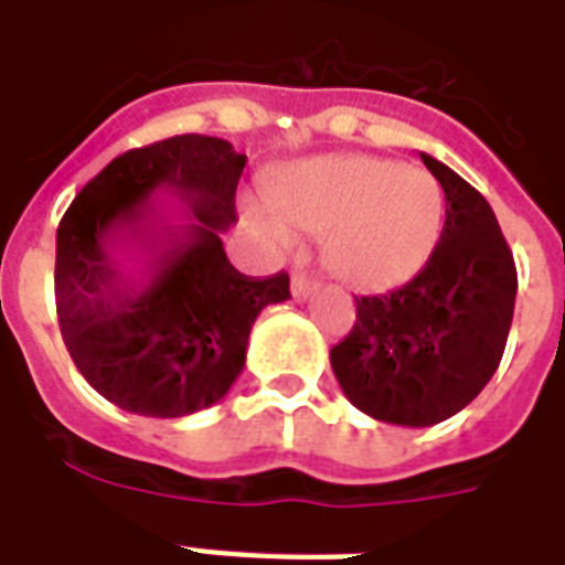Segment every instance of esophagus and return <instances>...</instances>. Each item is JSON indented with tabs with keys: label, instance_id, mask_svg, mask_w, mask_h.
Returning <instances> with one entry per match:
<instances>
[{
	"label": "esophagus",
	"instance_id": "34e87169",
	"mask_svg": "<svg viewBox=\"0 0 565 565\" xmlns=\"http://www.w3.org/2000/svg\"><path fill=\"white\" fill-rule=\"evenodd\" d=\"M290 290H292V299H296V301H305V299H310V296H313V292L319 290V284H317V281H310L308 275L296 273V275H292Z\"/></svg>",
	"mask_w": 565,
	"mask_h": 565
}]
</instances>
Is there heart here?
Segmentation results:
<instances>
[{"mask_svg": "<svg viewBox=\"0 0 565 565\" xmlns=\"http://www.w3.org/2000/svg\"><path fill=\"white\" fill-rule=\"evenodd\" d=\"M275 216L322 237V257L337 278L361 290L407 281L437 246L443 190L425 170L370 154L310 158L269 184ZM281 222L260 220L287 237Z\"/></svg>", "mask_w": 565, "mask_h": 565, "instance_id": "b5f03b06", "label": "heart"}]
</instances>
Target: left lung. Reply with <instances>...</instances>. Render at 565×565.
<instances>
[{
	"mask_svg": "<svg viewBox=\"0 0 565 565\" xmlns=\"http://www.w3.org/2000/svg\"><path fill=\"white\" fill-rule=\"evenodd\" d=\"M446 193V225L422 273L358 299V322L331 349L345 398L390 425L455 416L495 375L516 305V264L490 202L422 152Z\"/></svg>",
	"mask_w": 565,
	"mask_h": 565,
	"instance_id": "obj_1",
	"label": "left lung"
}]
</instances>
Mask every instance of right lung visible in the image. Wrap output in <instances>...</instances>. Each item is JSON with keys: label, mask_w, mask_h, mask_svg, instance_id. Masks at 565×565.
Masks as SVG:
<instances>
[{"label": "right lung", "mask_w": 565, "mask_h": 565, "mask_svg": "<svg viewBox=\"0 0 565 565\" xmlns=\"http://www.w3.org/2000/svg\"><path fill=\"white\" fill-rule=\"evenodd\" d=\"M246 154L179 135L119 154L57 225L55 305L87 384L137 416L179 419L228 393L257 313L290 299V278H248L222 234L237 222ZM170 194L188 217L151 199Z\"/></svg>", "instance_id": "1"}]
</instances>
